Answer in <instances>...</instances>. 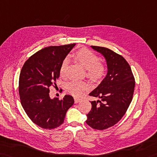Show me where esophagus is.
<instances>
[{
    "label": "esophagus",
    "instance_id": "34e87169",
    "mask_svg": "<svg viewBox=\"0 0 157 157\" xmlns=\"http://www.w3.org/2000/svg\"><path fill=\"white\" fill-rule=\"evenodd\" d=\"M81 99H79V98H74V101H75V103L76 104V103H78V102H79V101H81Z\"/></svg>",
    "mask_w": 157,
    "mask_h": 157
}]
</instances>
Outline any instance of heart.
Returning a JSON list of instances; mask_svg holds the SVG:
<instances>
[{
	"label": "heart",
	"mask_w": 157,
	"mask_h": 157,
	"mask_svg": "<svg viewBox=\"0 0 157 157\" xmlns=\"http://www.w3.org/2000/svg\"><path fill=\"white\" fill-rule=\"evenodd\" d=\"M75 59L86 69L87 75L93 81H99L105 74V65L99 61V57L92 51L86 48L78 50L74 56ZM69 65V59L65 58L60 67V74L64 76L66 74ZM69 93L73 96H79L83 91L88 88V84L83 81H70L65 85Z\"/></svg>",
	"instance_id": "b5f03b06"
}]
</instances>
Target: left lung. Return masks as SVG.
I'll list each match as a JSON object with an SVG mask.
<instances>
[{"mask_svg":"<svg viewBox=\"0 0 157 157\" xmlns=\"http://www.w3.org/2000/svg\"><path fill=\"white\" fill-rule=\"evenodd\" d=\"M106 61V76L90 96L100 98L92 101V109L87 114L86 123L96 130L115 125L124 115L132 101L135 80L128 62L122 56L103 47L92 46Z\"/></svg>","mask_w":157,"mask_h":157,"instance_id":"8db88e82","label":"left lung"}]
</instances>
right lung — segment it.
<instances>
[{"label":"right lung","mask_w":157,"mask_h":157,"mask_svg":"<svg viewBox=\"0 0 157 157\" xmlns=\"http://www.w3.org/2000/svg\"><path fill=\"white\" fill-rule=\"evenodd\" d=\"M75 45L45 47L29 57L21 69L19 82L21 105L32 122L42 128L51 130L61 125L74 103L70 95L62 100L52 99L49 87L56 85L62 61Z\"/></svg>","instance_id":"right-lung-1"}]
</instances>
